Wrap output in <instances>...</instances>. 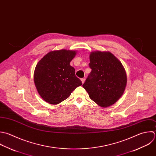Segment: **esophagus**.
I'll return each instance as SVG.
<instances>
[{
  "label": "esophagus",
  "mask_w": 156,
  "mask_h": 156,
  "mask_svg": "<svg viewBox=\"0 0 156 156\" xmlns=\"http://www.w3.org/2000/svg\"><path fill=\"white\" fill-rule=\"evenodd\" d=\"M81 81H82V83H83V84L84 83V81H85V78H81Z\"/></svg>",
  "instance_id": "obj_1"
}]
</instances>
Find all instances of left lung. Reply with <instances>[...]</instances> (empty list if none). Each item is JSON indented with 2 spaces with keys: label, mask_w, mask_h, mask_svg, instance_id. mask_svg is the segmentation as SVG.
<instances>
[{
  "label": "left lung",
  "mask_w": 156,
  "mask_h": 156,
  "mask_svg": "<svg viewBox=\"0 0 156 156\" xmlns=\"http://www.w3.org/2000/svg\"><path fill=\"white\" fill-rule=\"evenodd\" d=\"M92 69L83 87L91 100L101 107L114 105L122 96L127 83L125 70L111 53L93 51L90 54Z\"/></svg>",
  "instance_id": "obj_1"
}]
</instances>
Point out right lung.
<instances>
[{
  "mask_svg": "<svg viewBox=\"0 0 156 156\" xmlns=\"http://www.w3.org/2000/svg\"><path fill=\"white\" fill-rule=\"evenodd\" d=\"M75 55L76 51H51L37 64L34 72V84L40 96L48 103L59 104L82 85L75 75V69L70 65Z\"/></svg>",
  "mask_w": 156,
  "mask_h": 156,
  "instance_id": "obj_1",
  "label": "right lung"
}]
</instances>
